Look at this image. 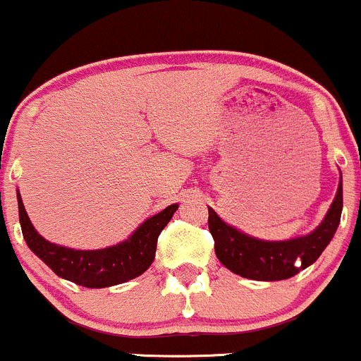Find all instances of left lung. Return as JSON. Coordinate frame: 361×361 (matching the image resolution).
<instances>
[{
  "mask_svg": "<svg viewBox=\"0 0 361 361\" xmlns=\"http://www.w3.org/2000/svg\"><path fill=\"white\" fill-rule=\"evenodd\" d=\"M342 180V177H341ZM342 212V182L323 223L305 237L286 242H265L228 226L209 209V230L219 262L237 276L252 281H283L312 265L330 244Z\"/></svg>",
  "mask_w": 361,
  "mask_h": 361,
  "instance_id": "obj_1",
  "label": "left lung"
}]
</instances>
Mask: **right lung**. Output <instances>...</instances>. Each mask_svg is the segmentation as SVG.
<instances>
[{
	"label": "right lung",
	"mask_w": 361,
	"mask_h": 361,
	"mask_svg": "<svg viewBox=\"0 0 361 361\" xmlns=\"http://www.w3.org/2000/svg\"><path fill=\"white\" fill-rule=\"evenodd\" d=\"M19 221L23 235L31 251L52 269L56 276L71 281L84 288H106L126 283L142 276L151 267L156 256V244L163 228L179 209L177 203L169 205L156 216L149 217L137 231L123 244L112 245L98 251H77L45 240L27 217L20 195Z\"/></svg>",
	"instance_id": "obj_1"
}]
</instances>
